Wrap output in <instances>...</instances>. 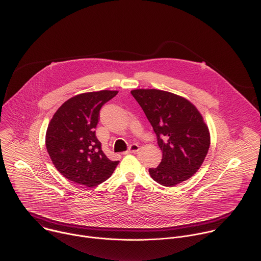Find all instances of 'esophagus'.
I'll return each instance as SVG.
<instances>
[{
	"label": "esophagus",
	"mask_w": 261,
	"mask_h": 261,
	"mask_svg": "<svg viewBox=\"0 0 261 261\" xmlns=\"http://www.w3.org/2000/svg\"><path fill=\"white\" fill-rule=\"evenodd\" d=\"M139 150V145L136 144V143H133L129 146V148L124 152V154H128V153H131V152H136Z\"/></svg>",
	"instance_id": "obj_1"
}]
</instances>
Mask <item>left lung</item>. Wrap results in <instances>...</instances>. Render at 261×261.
<instances>
[{"label":"left lung","mask_w":261,"mask_h":261,"mask_svg":"<svg viewBox=\"0 0 261 261\" xmlns=\"http://www.w3.org/2000/svg\"><path fill=\"white\" fill-rule=\"evenodd\" d=\"M131 94L143 110L156 135L163 158L149 168L151 178L164 187L190 179L202 166L210 133L202 115L188 99L156 89H136Z\"/></svg>","instance_id":"obj_1"}]
</instances>
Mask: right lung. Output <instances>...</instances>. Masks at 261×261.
I'll return each instance as SVG.
<instances>
[{
  "mask_svg": "<svg viewBox=\"0 0 261 261\" xmlns=\"http://www.w3.org/2000/svg\"><path fill=\"white\" fill-rule=\"evenodd\" d=\"M118 94L101 90L75 95L54 114L46 147L55 168L74 184L96 187L111 177L119 161H111L95 135L100 109Z\"/></svg>",
  "mask_w": 261,
  "mask_h": 261,
  "instance_id": "1",
  "label": "right lung"
}]
</instances>
